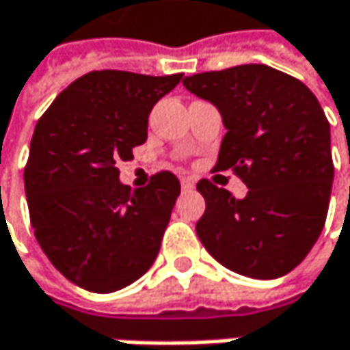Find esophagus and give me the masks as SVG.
I'll use <instances>...</instances> for the list:
<instances>
[{"label": "esophagus", "mask_w": 350, "mask_h": 350, "mask_svg": "<svg viewBox=\"0 0 350 350\" xmlns=\"http://www.w3.org/2000/svg\"><path fill=\"white\" fill-rule=\"evenodd\" d=\"M180 182H182V188H184V190H194V188H196L194 180H190V178H182Z\"/></svg>", "instance_id": "esophagus-1"}]
</instances>
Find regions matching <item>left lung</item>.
I'll return each instance as SVG.
<instances>
[{"label": "left lung", "instance_id": "obj_1", "mask_svg": "<svg viewBox=\"0 0 350 350\" xmlns=\"http://www.w3.org/2000/svg\"><path fill=\"white\" fill-rule=\"evenodd\" d=\"M214 104L226 128L216 170L232 168L248 192L239 200L208 180L196 234L226 269L278 278L299 267L323 232L333 188L331 126L301 80L262 64L182 80Z\"/></svg>", "mask_w": 350, "mask_h": 350}]
</instances>
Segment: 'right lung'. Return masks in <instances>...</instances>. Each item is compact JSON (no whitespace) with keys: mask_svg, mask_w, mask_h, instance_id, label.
Here are the masks:
<instances>
[{"mask_svg":"<svg viewBox=\"0 0 350 350\" xmlns=\"http://www.w3.org/2000/svg\"><path fill=\"white\" fill-rule=\"evenodd\" d=\"M180 80L90 72L36 124L23 172L33 234L49 262L85 291H120L158 256L180 182L158 172L132 190L120 182L118 164L134 158L154 104Z\"/></svg>","mask_w":350,"mask_h":350,"instance_id":"right-lung-1","label":"right lung"}]
</instances>
